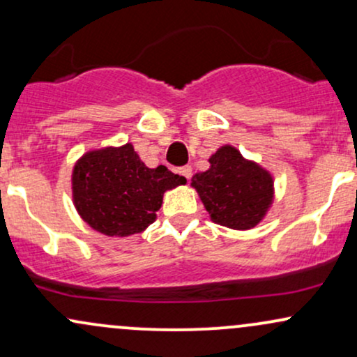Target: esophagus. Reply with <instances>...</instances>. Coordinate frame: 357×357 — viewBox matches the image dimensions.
Listing matches in <instances>:
<instances>
[{"mask_svg": "<svg viewBox=\"0 0 357 357\" xmlns=\"http://www.w3.org/2000/svg\"><path fill=\"white\" fill-rule=\"evenodd\" d=\"M191 166H183V167H179V174L181 176H184V178L188 179V181H190V178H191Z\"/></svg>", "mask_w": 357, "mask_h": 357, "instance_id": "obj_1", "label": "esophagus"}]
</instances>
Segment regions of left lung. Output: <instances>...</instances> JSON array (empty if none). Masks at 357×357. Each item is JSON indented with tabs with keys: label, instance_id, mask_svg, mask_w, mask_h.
Instances as JSON below:
<instances>
[{
	"label": "left lung",
	"instance_id": "8db88e82",
	"mask_svg": "<svg viewBox=\"0 0 357 357\" xmlns=\"http://www.w3.org/2000/svg\"><path fill=\"white\" fill-rule=\"evenodd\" d=\"M209 165L192 176L191 186L211 221L238 231L259 225L274 201L273 174L231 144L221 146Z\"/></svg>",
	"mask_w": 357,
	"mask_h": 357
}]
</instances>
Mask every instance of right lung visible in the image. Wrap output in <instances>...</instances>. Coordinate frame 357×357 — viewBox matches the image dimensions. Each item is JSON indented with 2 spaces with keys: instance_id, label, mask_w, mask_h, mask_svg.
Wrapping results in <instances>:
<instances>
[{
  "instance_id": "add662e5",
  "label": "right lung",
  "mask_w": 357,
  "mask_h": 357,
  "mask_svg": "<svg viewBox=\"0 0 357 357\" xmlns=\"http://www.w3.org/2000/svg\"><path fill=\"white\" fill-rule=\"evenodd\" d=\"M184 183L186 178L166 166H146L131 143L106 146L76 161L71 174L73 204L94 231L126 238L153 225L165 192Z\"/></svg>"
}]
</instances>
